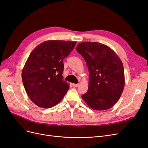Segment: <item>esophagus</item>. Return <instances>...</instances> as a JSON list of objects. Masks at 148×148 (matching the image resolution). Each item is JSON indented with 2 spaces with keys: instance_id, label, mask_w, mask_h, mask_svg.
I'll return each instance as SVG.
<instances>
[{
  "instance_id": "34e87169",
  "label": "esophagus",
  "mask_w": 148,
  "mask_h": 148,
  "mask_svg": "<svg viewBox=\"0 0 148 148\" xmlns=\"http://www.w3.org/2000/svg\"><path fill=\"white\" fill-rule=\"evenodd\" d=\"M72 85H73L74 87L77 88V87H78L79 86V84H72Z\"/></svg>"
}]
</instances>
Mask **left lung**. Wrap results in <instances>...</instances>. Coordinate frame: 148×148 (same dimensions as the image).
<instances>
[{
	"label": "left lung",
	"mask_w": 148,
	"mask_h": 148,
	"mask_svg": "<svg viewBox=\"0 0 148 148\" xmlns=\"http://www.w3.org/2000/svg\"><path fill=\"white\" fill-rule=\"evenodd\" d=\"M86 61L89 73L88 89L82 96L96 110L113 107L122 95L125 86L122 61L112 49L96 42H83L76 47Z\"/></svg>",
	"instance_id": "1"
}]
</instances>
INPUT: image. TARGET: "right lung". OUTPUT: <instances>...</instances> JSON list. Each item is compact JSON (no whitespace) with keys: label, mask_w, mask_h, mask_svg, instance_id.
<instances>
[{"label":"right lung","mask_w":148,"mask_h":148,"mask_svg":"<svg viewBox=\"0 0 148 148\" xmlns=\"http://www.w3.org/2000/svg\"><path fill=\"white\" fill-rule=\"evenodd\" d=\"M76 44L75 41H46L31 52L21 76L25 91L36 105L50 108L63 99L69 89L62 77L63 60Z\"/></svg>","instance_id":"add662e5"}]
</instances>
